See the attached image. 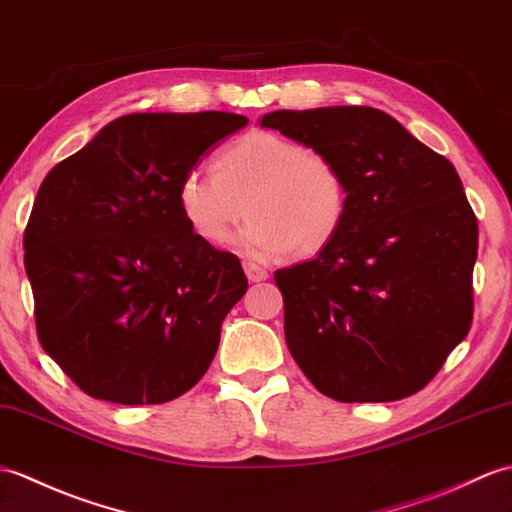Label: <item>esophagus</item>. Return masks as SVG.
I'll list each match as a JSON object with an SVG mask.
<instances>
[{
  "label": "esophagus",
  "instance_id": "esophagus-1",
  "mask_svg": "<svg viewBox=\"0 0 512 512\" xmlns=\"http://www.w3.org/2000/svg\"><path fill=\"white\" fill-rule=\"evenodd\" d=\"M244 272H246L248 281H253V283L268 279V270L261 268L259 264H255V261H244Z\"/></svg>",
  "mask_w": 512,
  "mask_h": 512
}]
</instances>
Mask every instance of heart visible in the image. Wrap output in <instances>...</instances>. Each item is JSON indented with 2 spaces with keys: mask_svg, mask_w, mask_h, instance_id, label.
<instances>
[{
  "mask_svg": "<svg viewBox=\"0 0 512 512\" xmlns=\"http://www.w3.org/2000/svg\"><path fill=\"white\" fill-rule=\"evenodd\" d=\"M176 200L202 240L222 242L246 211L248 220L233 237L242 253L272 257L290 248L296 257H310L340 231L349 189L329 154L253 130L218 152L216 172L187 170Z\"/></svg>",
  "mask_w": 512,
  "mask_h": 512,
  "instance_id": "obj_1",
  "label": "heart"
}]
</instances>
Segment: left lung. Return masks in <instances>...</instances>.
I'll use <instances>...</instances> for the list:
<instances>
[{
  "mask_svg": "<svg viewBox=\"0 0 512 512\" xmlns=\"http://www.w3.org/2000/svg\"><path fill=\"white\" fill-rule=\"evenodd\" d=\"M259 124L329 154L349 189L334 240L275 272L294 362L336 401L414 395L473 320L478 220L456 168L371 106L275 111Z\"/></svg>",
  "mask_w": 512,
  "mask_h": 512,
  "instance_id": "8db88e82",
  "label": "left lung"
}]
</instances>
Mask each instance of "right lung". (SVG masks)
Returning <instances> with one entry per match:
<instances>
[{
    "label": "right lung",
    "mask_w": 512,
    "mask_h": 512,
    "mask_svg": "<svg viewBox=\"0 0 512 512\" xmlns=\"http://www.w3.org/2000/svg\"><path fill=\"white\" fill-rule=\"evenodd\" d=\"M244 115L133 113L50 170L23 248L45 353L89 397L154 406L200 382L248 281L181 216V176Z\"/></svg>",
    "instance_id": "1"
}]
</instances>
